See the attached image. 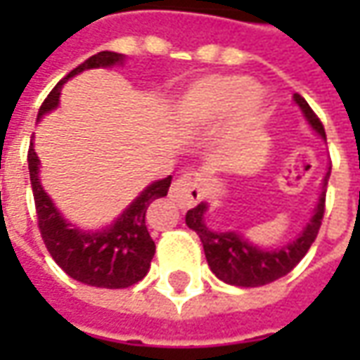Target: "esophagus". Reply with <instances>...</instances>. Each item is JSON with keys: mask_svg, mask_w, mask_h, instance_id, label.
<instances>
[{"mask_svg": "<svg viewBox=\"0 0 360 360\" xmlns=\"http://www.w3.org/2000/svg\"><path fill=\"white\" fill-rule=\"evenodd\" d=\"M200 174L198 172H186L180 176L170 188V198H172L182 210L192 208L196 202L200 200Z\"/></svg>", "mask_w": 360, "mask_h": 360, "instance_id": "obj_1", "label": "esophagus"}]
</instances>
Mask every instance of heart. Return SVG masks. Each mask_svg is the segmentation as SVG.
<instances>
[{
    "mask_svg": "<svg viewBox=\"0 0 360 360\" xmlns=\"http://www.w3.org/2000/svg\"><path fill=\"white\" fill-rule=\"evenodd\" d=\"M178 124L190 130L214 128V152L236 166L250 156L252 146L269 126V102L252 77L208 76L196 79L172 105Z\"/></svg>",
    "mask_w": 360,
    "mask_h": 360,
    "instance_id": "1",
    "label": "heart"
}]
</instances>
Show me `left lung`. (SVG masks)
Wrapping results in <instances>:
<instances>
[{
    "label": "left lung",
    "instance_id": "left-lung-1",
    "mask_svg": "<svg viewBox=\"0 0 360 360\" xmlns=\"http://www.w3.org/2000/svg\"><path fill=\"white\" fill-rule=\"evenodd\" d=\"M292 102L297 104L302 118L311 126V130L326 142L325 128L321 120L314 116L307 100L295 94ZM328 176H330V168L325 172L321 194L312 208L311 220L304 224L302 232L295 240L286 242L283 246H258L236 230H212L206 224V212L210 208L208 202H200L196 208L188 210V229H192L198 234L210 270L222 283L232 284V286H262L288 274L302 260V256L309 252L311 244L319 234L321 220L325 214Z\"/></svg>",
    "mask_w": 360,
    "mask_h": 360
}]
</instances>
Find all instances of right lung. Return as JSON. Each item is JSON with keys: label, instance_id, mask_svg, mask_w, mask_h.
<instances>
[{"label": "right lung", "instance_id": "add662e5", "mask_svg": "<svg viewBox=\"0 0 360 360\" xmlns=\"http://www.w3.org/2000/svg\"><path fill=\"white\" fill-rule=\"evenodd\" d=\"M124 62L126 56L116 51H100L91 56L90 60L72 70L49 91L46 102L39 108L37 122H41L44 116H48L49 112L60 105L62 88L68 79L86 70L120 68ZM27 166L41 238L46 242L51 258L62 266L68 276H72L77 283L98 288H128L144 278L156 252V244L146 229V210L152 202L168 194L172 176L148 184L122 210V214L112 220V224L98 230H88L65 220L60 208L48 196L39 178V158L35 154L34 142L30 144Z\"/></svg>", "mask_w": 360, "mask_h": 360}]
</instances>
